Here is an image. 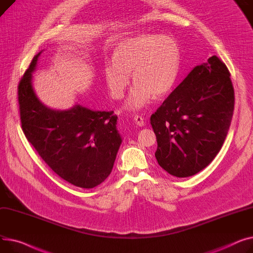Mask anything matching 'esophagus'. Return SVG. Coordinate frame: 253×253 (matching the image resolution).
I'll return each instance as SVG.
<instances>
[{"instance_id":"obj_1","label":"esophagus","mask_w":253,"mask_h":253,"mask_svg":"<svg viewBox=\"0 0 253 253\" xmlns=\"http://www.w3.org/2000/svg\"><path fill=\"white\" fill-rule=\"evenodd\" d=\"M133 121H135V123L139 126H143L145 125V122H144V117L140 114H135L133 115Z\"/></svg>"}]
</instances>
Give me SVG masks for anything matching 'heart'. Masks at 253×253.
Returning <instances> with one entry per match:
<instances>
[{"label":"heart","mask_w":253,"mask_h":253,"mask_svg":"<svg viewBox=\"0 0 253 253\" xmlns=\"http://www.w3.org/2000/svg\"><path fill=\"white\" fill-rule=\"evenodd\" d=\"M181 50L169 36L143 34L118 42L113 50V61L104 65V79L110 96L122 99L135 82L126 100V107L140 110L157 98L168 95L180 70Z\"/></svg>","instance_id":"obj_1"}]
</instances>
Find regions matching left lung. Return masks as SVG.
<instances>
[{
    "mask_svg": "<svg viewBox=\"0 0 253 253\" xmlns=\"http://www.w3.org/2000/svg\"><path fill=\"white\" fill-rule=\"evenodd\" d=\"M228 67L216 56L193 68L150 117L158 165L176 177L194 175L216 156L234 112Z\"/></svg>",
    "mask_w": 253,
    "mask_h": 253,
    "instance_id": "8db88e82",
    "label": "left lung"
}]
</instances>
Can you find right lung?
<instances>
[{
	"label": "right lung",
	"instance_id": "1",
	"mask_svg": "<svg viewBox=\"0 0 253 253\" xmlns=\"http://www.w3.org/2000/svg\"><path fill=\"white\" fill-rule=\"evenodd\" d=\"M37 54L18 84L21 127L49 168L64 181L92 189L107 179L122 137L113 111H93L81 105L58 111L38 99L32 84Z\"/></svg>",
	"mask_w": 253,
	"mask_h": 253
}]
</instances>
